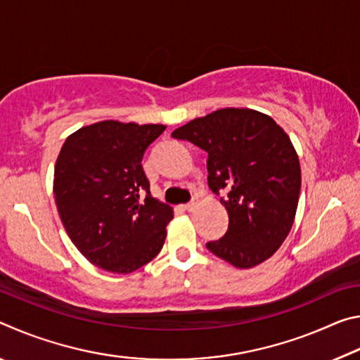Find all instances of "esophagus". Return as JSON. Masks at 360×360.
I'll return each instance as SVG.
<instances>
[{"mask_svg": "<svg viewBox=\"0 0 360 360\" xmlns=\"http://www.w3.org/2000/svg\"><path fill=\"white\" fill-rule=\"evenodd\" d=\"M197 205H198V203L195 202V200H192V202H188L187 205H184V210H186V211H193L195 208H197Z\"/></svg>", "mask_w": 360, "mask_h": 360, "instance_id": "1", "label": "esophagus"}]
</instances>
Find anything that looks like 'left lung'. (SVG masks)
<instances>
[{
  "label": "left lung",
  "instance_id": "8db88e82",
  "mask_svg": "<svg viewBox=\"0 0 360 360\" xmlns=\"http://www.w3.org/2000/svg\"><path fill=\"white\" fill-rule=\"evenodd\" d=\"M172 136L208 152V186L225 188L229 230L206 248L236 268L270 259L295 219L302 174L290 138L270 115L224 108L176 129Z\"/></svg>",
  "mask_w": 360,
  "mask_h": 360
}]
</instances>
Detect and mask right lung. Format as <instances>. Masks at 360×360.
I'll return each instance as SVG.
<instances>
[{"label":"right lung","mask_w":360,"mask_h":360,"mask_svg":"<svg viewBox=\"0 0 360 360\" xmlns=\"http://www.w3.org/2000/svg\"><path fill=\"white\" fill-rule=\"evenodd\" d=\"M160 124L103 120L66 138L53 173V197L66 233L90 264L131 273L160 252L172 206L150 195L141 165Z\"/></svg>","instance_id":"right-lung-1"}]
</instances>
